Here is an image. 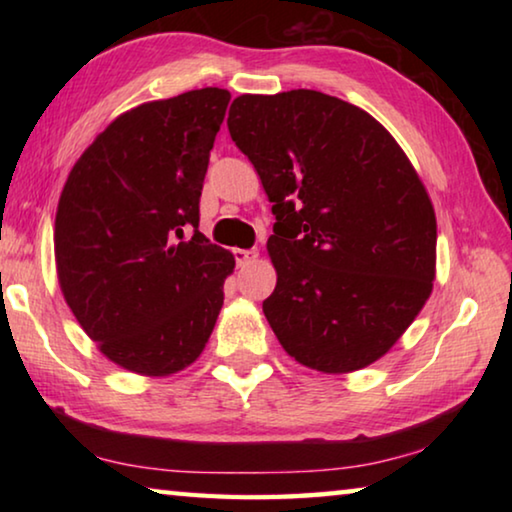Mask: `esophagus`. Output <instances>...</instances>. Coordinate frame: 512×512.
<instances>
[{
	"mask_svg": "<svg viewBox=\"0 0 512 512\" xmlns=\"http://www.w3.org/2000/svg\"><path fill=\"white\" fill-rule=\"evenodd\" d=\"M232 255H235V262H237V266H246V264H250V262H255L259 253H257L255 248H253V250L235 248V250H232Z\"/></svg>",
	"mask_w": 512,
	"mask_h": 512,
	"instance_id": "esophagus-1",
	"label": "esophagus"
}]
</instances>
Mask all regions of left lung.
I'll return each mask as SVG.
<instances>
[{"label": "left lung", "instance_id": "obj_1", "mask_svg": "<svg viewBox=\"0 0 512 512\" xmlns=\"http://www.w3.org/2000/svg\"><path fill=\"white\" fill-rule=\"evenodd\" d=\"M228 131L275 214L264 316L302 366L352 372L393 348L436 277V214L393 135L316 90L241 94Z\"/></svg>", "mask_w": 512, "mask_h": 512}]
</instances>
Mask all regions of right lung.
Masks as SVG:
<instances>
[{
    "instance_id": "right-lung-1",
    "label": "right lung",
    "mask_w": 512,
    "mask_h": 512,
    "mask_svg": "<svg viewBox=\"0 0 512 512\" xmlns=\"http://www.w3.org/2000/svg\"><path fill=\"white\" fill-rule=\"evenodd\" d=\"M228 103V90L203 88L124 112L60 194V291L99 350L137 375L194 363L223 307L235 257L198 232V203Z\"/></svg>"
}]
</instances>
